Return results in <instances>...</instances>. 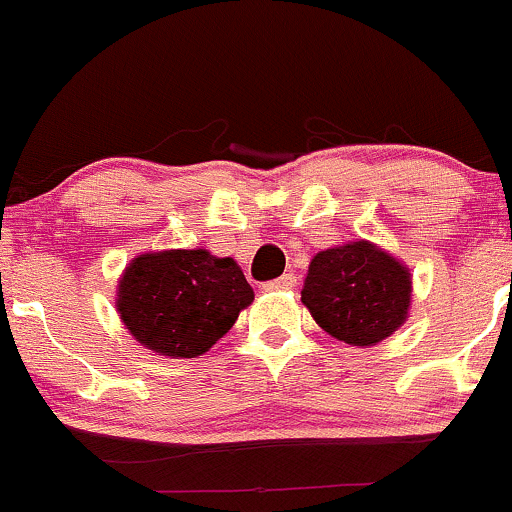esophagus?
<instances>
[{"mask_svg":"<svg viewBox=\"0 0 512 512\" xmlns=\"http://www.w3.org/2000/svg\"><path fill=\"white\" fill-rule=\"evenodd\" d=\"M296 286V274H282L279 279H272V282L262 284L265 291H289Z\"/></svg>","mask_w":512,"mask_h":512,"instance_id":"34e87169","label":"esophagus"}]
</instances>
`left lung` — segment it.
<instances>
[{"label":"left lung","mask_w":512,"mask_h":512,"mask_svg":"<svg viewBox=\"0 0 512 512\" xmlns=\"http://www.w3.org/2000/svg\"><path fill=\"white\" fill-rule=\"evenodd\" d=\"M411 272L367 240L318 252L301 301L328 335L369 347L396 333L411 308Z\"/></svg>","instance_id":"obj_1"}]
</instances>
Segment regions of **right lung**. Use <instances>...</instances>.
Returning a JSON list of instances; mask_svg holds the SVG:
<instances>
[{
  "label": "right lung",
  "instance_id": "add662e5",
  "mask_svg": "<svg viewBox=\"0 0 512 512\" xmlns=\"http://www.w3.org/2000/svg\"><path fill=\"white\" fill-rule=\"evenodd\" d=\"M255 299L233 257L209 250L138 255L123 272L116 308L140 345L165 357H199Z\"/></svg>",
  "mask_w": 512,
  "mask_h": 512
}]
</instances>
